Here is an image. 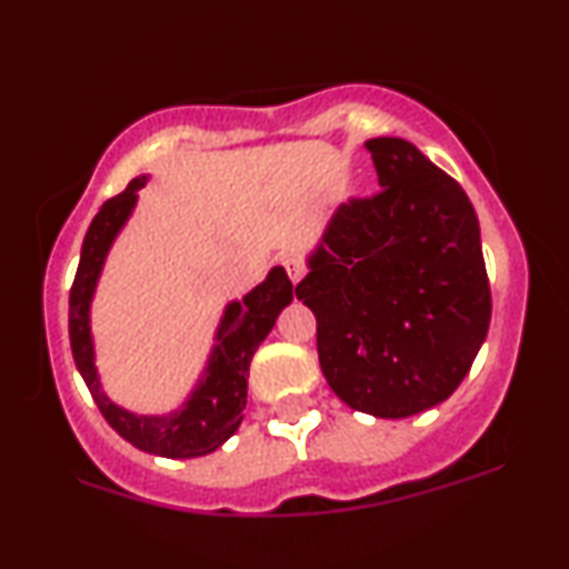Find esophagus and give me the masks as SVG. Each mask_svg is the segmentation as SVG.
I'll use <instances>...</instances> for the list:
<instances>
[{
    "label": "esophagus",
    "instance_id": "esophagus-1",
    "mask_svg": "<svg viewBox=\"0 0 569 569\" xmlns=\"http://www.w3.org/2000/svg\"><path fill=\"white\" fill-rule=\"evenodd\" d=\"M286 272H289V278H291V283L293 286H297L299 283V280H302L305 278V264L302 262H299V259H286Z\"/></svg>",
    "mask_w": 569,
    "mask_h": 569
}]
</instances>
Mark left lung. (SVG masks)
I'll use <instances>...</instances> for the list:
<instances>
[{
	"instance_id": "obj_1",
	"label": "left lung",
	"mask_w": 569,
	"mask_h": 569,
	"mask_svg": "<svg viewBox=\"0 0 569 569\" xmlns=\"http://www.w3.org/2000/svg\"><path fill=\"white\" fill-rule=\"evenodd\" d=\"M380 192L337 208L297 297L350 409L401 420L447 401L485 342L492 297L479 219L452 176L403 139L367 141Z\"/></svg>"
}]
</instances>
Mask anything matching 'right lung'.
I'll return each instance as SVG.
<instances>
[{
	"instance_id": "right-lung-1",
	"label": "right lung",
	"mask_w": 569,
	"mask_h": 569,
	"mask_svg": "<svg viewBox=\"0 0 569 569\" xmlns=\"http://www.w3.org/2000/svg\"><path fill=\"white\" fill-rule=\"evenodd\" d=\"M147 181L149 176L130 181L126 192L103 202L101 211L90 221L88 234L82 240L80 267H77L69 293L71 356H74L77 369H80L101 415L122 439L139 447L141 452L187 460V457L217 452L243 422L248 367H251L253 352L276 326L280 310L291 305L293 286L283 267H272L257 289L248 291L243 299H232L224 307L206 369L179 409L168 411V415H136V411L117 407L112 398L103 393L101 380H98L90 305H93V293L109 248L122 232V227L128 224L136 200H139V189Z\"/></svg>"
}]
</instances>
